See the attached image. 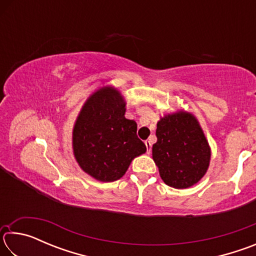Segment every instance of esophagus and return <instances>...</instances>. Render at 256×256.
Wrapping results in <instances>:
<instances>
[{"label":"esophagus","instance_id":"obj_1","mask_svg":"<svg viewBox=\"0 0 256 256\" xmlns=\"http://www.w3.org/2000/svg\"><path fill=\"white\" fill-rule=\"evenodd\" d=\"M144 144H146V152L150 154L151 152V146H152V142H151L150 140H146Z\"/></svg>","mask_w":256,"mask_h":256}]
</instances>
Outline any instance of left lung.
I'll return each mask as SVG.
<instances>
[{
  "label": "left lung",
  "instance_id": "1",
  "mask_svg": "<svg viewBox=\"0 0 256 256\" xmlns=\"http://www.w3.org/2000/svg\"><path fill=\"white\" fill-rule=\"evenodd\" d=\"M152 159L164 184L183 190L201 180L209 168L211 149L192 112H167L157 123Z\"/></svg>",
  "mask_w": 256,
  "mask_h": 256
}]
</instances>
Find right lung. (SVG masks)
<instances>
[{
	"label": "right lung",
	"instance_id": "1",
	"mask_svg": "<svg viewBox=\"0 0 256 256\" xmlns=\"http://www.w3.org/2000/svg\"><path fill=\"white\" fill-rule=\"evenodd\" d=\"M125 99L115 86H100L82 106L72 131L73 154L86 174L99 182L123 177L132 160L146 151L138 125L125 118Z\"/></svg>",
	"mask_w": 256,
	"mask_h": 256
}]
</instances>
